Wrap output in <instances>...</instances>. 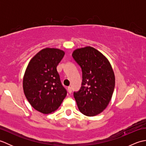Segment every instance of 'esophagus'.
Listing matches in <instances>:
<instances>
[{
  "instance_id": "obj_1",
  "label": "esophagus",
  "mask_w": 146,
  "mask_h": 146,
  "mask_svg": "<svg viewBox=\"0 0 146 146\" xmlns=\"http://www.w3.org/2000/svg\"><path fill=\"white\" fill-rule=\"evenodd\" d=\"M68 92H69L70 94H71V92H72V90H71V86H68Z\"/></svg>"
}]
</instances>
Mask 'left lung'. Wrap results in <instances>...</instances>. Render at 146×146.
<instances>
[{
	"mask_svg": "<svg viewBox=\"0 0 146 146\" xmlns=\"http://www.w3.org/2000/svg\"><path fill=\"white\" fill-rule=\"evenodd\" d=\"M72 56L82 71V86L73 94L77 105L85 115H97L106 108L112 97V68L107 58L91 46L75 49Z\"/></svg>",
	"mask_w": 146,
	"mask_h": 146,
	"instance_id": "8db88e82",
	"label": "left lung"
}]
</instances>
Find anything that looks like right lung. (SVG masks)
<instances>
[{
  "label": "right lung",
  "mask_w": 146,
  "mask_h": 146,
  "mask_svg": "<svg viewBox=\"0 0 146 146\" xmlns=\"http://www.w3.org/2000/svg\"><path fill=\"white\" fill-rule=\"evenodd\" d=\"M64 55L57 48L43 49L31 60L24 73V94L31 106L42 113L54 112L66 96L56 70Z\"/></svg>",
  "instance_id": "add662e5"
}]
</instances>
